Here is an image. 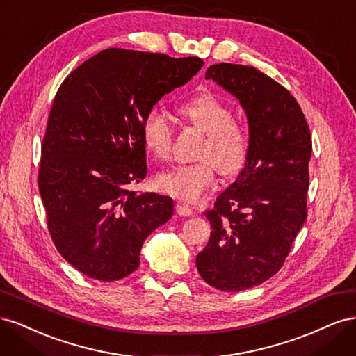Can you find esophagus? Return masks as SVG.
I'll return each instance as SVG.
<instances>
[{
    "label": "esophagus",
    "instance_id": "1",
    "mask_svg": "<svg viewBox=\"0 0 356 356\" xmlns=\"http://www.w3.org/2000/svg\"><path fill=\"white\" fill-rule=\"evenodd\" d=\"M177 212L179 215H182V217H190V215H193L191 207H188V204H186V203H178L177 204Z\"/></svg>",
    "mask_w": 356,
    "mask_h": 356
}]
</instances>
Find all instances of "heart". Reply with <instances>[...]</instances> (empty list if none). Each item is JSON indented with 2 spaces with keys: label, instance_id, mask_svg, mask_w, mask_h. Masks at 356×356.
Instances as JSON below:
<instances>
[{
  "label": "heart",
  "instance_id": "b5f03b06",
  "mask_svg": "<svg viewBox=\"0 0 356 356\" xmlns=\"http://www.w3.org/2000/svg\"><path fill=\"white\" fill-rule=\"evenodd\" d=\"M207 139L202 144L196 165L177 166L156 175V186L161 193L186 202H197L215 184V168L224 177H234L243 169L251 149L248 127L234 120V111L212 93H202L178 106ZM145 148L156 159L165 160L170 153L172 126L166 114L149 110L141 124Z\"/></svg>",
  "mask_w": 356,
  "mask_h": 356
}]
</instances>
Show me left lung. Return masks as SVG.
<instances>
[{
  "instance_id": "8db88e82",
  "label": "left lung",
  "mask_w": 356,
  "mask_h": 356,
  "mask_svg": "<svg viewBox=\"0 0 356 356\" xmlns=\"http://www.w3.org/2000/svg\"><path fill=\"white\" fill-rule=\"evenodd\" d=\"M207 79L239 99L251 149L238 178L204 212L212 232L196 266L211 286L238 293L279 272L306 221L312 138L294 96L257 68L215 63Z\"/></svg>"
}]
</instances>
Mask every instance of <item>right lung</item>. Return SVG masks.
I'll return each instance as SVG.
<instances>
[{
    "label": "right lung",
    "instance_id": "1",
    "mask_svg": "<svg viewBox=\"0 0 356 356\" xmlns=\"http://www.w3.org/2000/svg\"><path fill=\"white\" fill-rule=\"evenodd\" d=\"M202 67L199 58L106 49L60 84L38 188L53 243L86 276L111 282L135 272L144 241L174 213L170 197L127 187L147 175L145 114Z\"/></svg>",
    "mask_w": 356,
    "mask_h": 356
}]
</instances>
